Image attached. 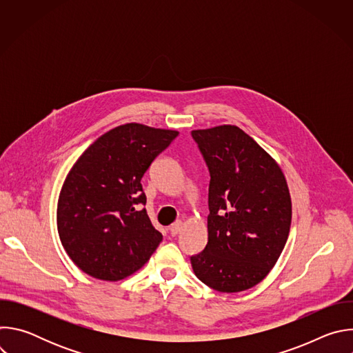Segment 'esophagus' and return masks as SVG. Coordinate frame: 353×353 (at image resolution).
Instances as JSON below:
<instances>
[{
	"instance_id": "1",
	"label": "esophagus",
	"mask_w": 353,
	"mask_h": 353,
	"mask_svg": "<svg viewBox=\"0 0 353 353\" xmlns=\"http://www.w3.org/2000/svg\"><path fill=\"white\" fill-rule=\"evenodd\" d=\"M181 228H183V222H181V221H176V222L172 223V226L169 228V229H170V234H172V236H176V234L180 232Z\"/></svg>"
}]
</instances>
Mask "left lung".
Instances as JSON below:
<instances>
[{
	"mask_svg": "<svg viewBox=\"0 0 353 353\" xmlns=\"http://www.w3.org/2000/svg\"><path fill=\"white\" fill-rule=\"evenodd\" d=\"M210 169L208 243L191 265L207 286L236 293L260 283L289 236L292 201L275 159L236 125L194 130Z\"/></svg>",
	"mask_w": 353,
	"mask_h": 353,
	"instance_id": "obj_1",
	"label": "left lung"
}]
</instances>
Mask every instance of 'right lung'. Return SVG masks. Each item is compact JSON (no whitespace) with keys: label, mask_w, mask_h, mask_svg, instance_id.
I'll return each instance as SVG.
<instances>
[{"label":"right lung","mask_w":353,"mask_h":353,"mask_svg":"<svg viewBox=\"0 0 353 353\" xmlns=\"http://www.w3.org/2000/svg\"><path fill=\"white\" fill-rule=\"evenodd\" d=\"M179 131L138 123L99 137L74 163L57 204L61 244L74 264L102 281L138 271L163 236L150 222L141 179Z\"/></svg>","instance_id":"add662e5"}]
</instances>
